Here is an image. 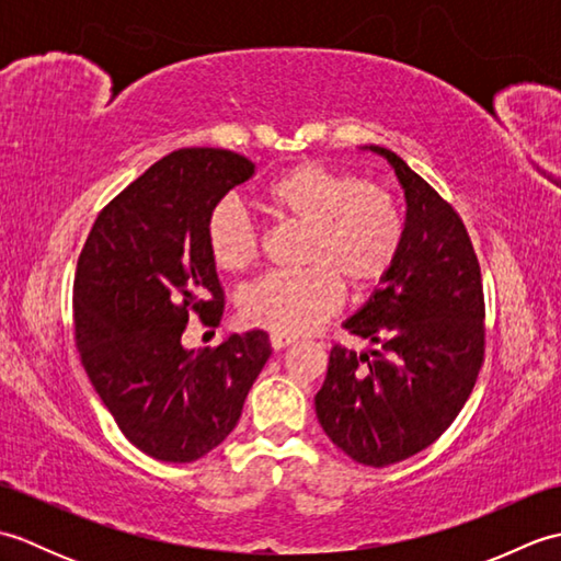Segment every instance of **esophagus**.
Wrapping results in <instances>:
<instances>
[{"mask_svg":"<svg viewBox=\"0 0 561 561\" xmlns=\"http://www.w3.org/2000/svg\"><path fill=\"white\" fill-rule=\"evenodd\" d=\"M294 342H296V337H291V335H279V332H272V335H270L272 350H284V347H289V344H294Z\"/></svg>","mask_w":561,"mask_h":561,"instance_id":"1","label":"esophagus"}]
</instances>
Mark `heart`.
I'll use <instances>...</instances> for the list:
<instances>
[{
	"mask_svg": "<svg viewBox=\"0 0 561 561\" xmlns=\"http://www.w3.org/2000/svg\"><path fill=\"white\" fill-rule=\"evenodd\" d=\"M274 219L306 229L301 272H270L238 296L248 325L301 335L337 311L342 282L354 291L374 289L396 267L404 226L386 187L359 183L325 163L306 161L262 190ZM207 248L224 272H243L262 253V231L236 197L211 207Z\"/></svg>",
	"mask_w": 561,
	"mask_h": 561,
	"instance_id": "b5f03b06",
	"label": "heart"
}]
</instances>
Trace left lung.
Returning <instances> with one entry per match:
<instances>
[{
  "label": "left lung",
  "instance_id": "1",
  "mask_svg": "<svg viewBox=\"0 0 561 561\" xmlns=\"http://www.w3.org/2000/svg\"><path fill=\"white\" fill-rule=\"evenodd\" d=\"M364 149L400 181L402 250L380 289L344 320L376 350L332 347L316 414L352 460L386 468L432 446L468 402L484 362V294L458 211L398 153Z\"/></svg>",
  "mask_w": 561,
  "mask_h": 561
}]
</instances>
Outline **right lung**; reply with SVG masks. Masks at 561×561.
<instances>
[{
    "label": "right lung",
    "instance_id": "1",
    "mask_svg": "<svg viewBox=\"0 0 561 561\" xmlns=\"http://www.w3.org/2000/svg\"><path fill=\"white\" fill-rule=\"evenodd\" d=\"M255 163L226 149H178L105 207L75 277L81 364L129 444L163 462L207 456L241 420L272 347L267 332H233L185 350L190 313L219 325L224 291L205 226Z\"/></svg>",
    "mask_w": 561,
    "mask_h": 561
}]
</instances>
